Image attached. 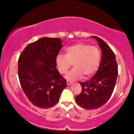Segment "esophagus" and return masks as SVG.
<instances>
[{
    "label": "esophagus",
    "instance_id": "obj_1",
    "mask_svg": "<svg viewBox=\"0 0 134 134\" xmlns=\"http://www.w3.org/2000/svg\"><path fill=\"white\" fill-rule=\"evenodd\" d=\"M66 83H67V85H68V86L71 85V84H72V82H71V81H69V80H67Z\"/></svg>",
    "mask_w": 134,
    "mask_h": 134
}]
</instances>
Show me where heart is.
I'll list each match as a JSON object with an SVG mask.
<instances>
[{
	"mask_svg": "<svg viewBox=\"0 0 134 134\" xmlns=\"http://www.w3.org/2000/svg\"><path fill=\"white\" fill-rule=\"evenodd\" d=\"M100 51L96 47L84 43H77L67 47L65 55L58 54L55 64L58 72L65 74L73 63L74 68L66 75L69 81L77 80L83 76H91L100 65Z\"/></svg>",
	"mask_w": 134,
	"mask_h": 134,
	"instance_id": "1",
	"label": "heart"
}]
</instances>
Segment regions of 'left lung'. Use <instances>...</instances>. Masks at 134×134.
<instances>
[{
  "mask_svg": "<svg viewBox=\"0 0 134 134\" xmlns=\"http://www.w3.org/2000/svg\"><path fill=\"white\" fill-rule=\"evenodd\" d=\"M91 37L98 42L102 52L101 61L98 71L91 79L80 82L82 91L75 97L77 104L87 110L98 109L108 101L112 94L118 76V66L112 50L100 38Z\"/></svg>",
  "mask_w": 134,
  "mask_h": 134,
  "instance_id": "left-lung-1",
  "label": "left lung"
}]
</instances>
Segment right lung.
Here are the masks:
<instances>
[{"mask_svg": "<svg viewBox=\"0 0 134 134\" xmlns=\"http://www.w3.org/2000/svg\"><path fill=\"white\" fill-rule=\"evenodd\" d=\"M63 47L60 38L43 37L29 44L18 60V76L29 100L49 109L59 100L66 80L56 68L55 58Z\"/></svg>", "mask_w": 134, "mask_h": 134, "instance_id": "right-lung-1", "label": "right lung"}]
</instances>
